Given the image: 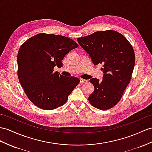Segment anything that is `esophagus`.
<instances>
[{
  "instance_id": "1",
  "label": "esophagus",
  "mask_w": 152,
  "mask_h": 152,
  "mask_svg": "<svg viewBox=\"0 0 152 152\" xmlns=\"http://www.w3.org/2000/svg\"><path fill=\"white\" fill-rule=\"evenodd\" d=\"M87 82H88L87 80L83 79H80V83H86Z\"/></svg>"
}]
</instances>
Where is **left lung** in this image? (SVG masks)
Instances as JSON below:
<instances>
[{"instance_id":"obj_1","label":"left lung","mask_w":152,"mask_h":152,"mask_svg":"<svg viewBox=\"0 0 152 152\" xmlns=\"http://www.w3.org/2000/svg\"><path fill=\"white\" fill-rule=\"evenodd\" d=\"M77 41L95 65L103 64L102 80H90L95 89L89 102L101 110L113 108L131 80L135 62L134 48L124 35L113 30L96 31Z\"/></svg>"}]
</instances>
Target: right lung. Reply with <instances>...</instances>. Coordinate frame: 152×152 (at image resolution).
<instances>
[{"mask_svg":"<svg viewBox=\"0 0 152 152\" xmlns=\"http://www.w3.org/2000/svg\"><path fill=\"white\" fill-rule=\"evenodd\" d=\"M78 46L66 37L46 33L33 36L22 44L17 54L18 78L33 104L51 110L66 102L80 80L54 72L53 68L61 67L65 55Z\"/></svg>","mask_w":152,"mask_h":152,"instance_id":"right-lung-1","label":"right lung"}]
</instances>
